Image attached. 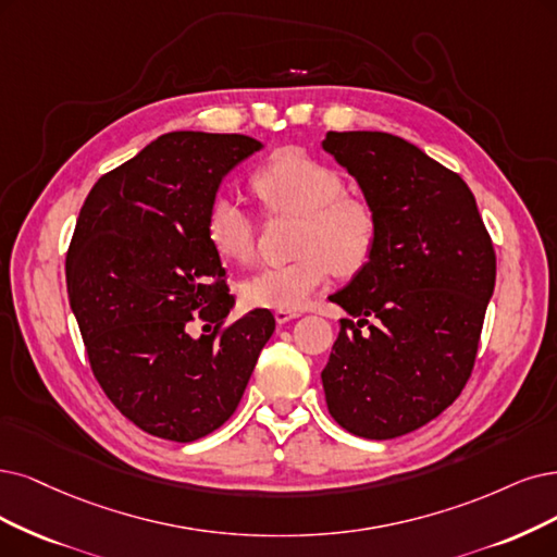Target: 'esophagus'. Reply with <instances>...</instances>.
Instances as JSON below:
<instances>
[{"mask_svg": "<svg viewBox=\"0 0 557 557\" xmlns=\"http://www.w3.org/2000/svg\"><path fill=\"white\" fill-rule=\"evenodd\" d=\"M298 317H300V312H286V310H280V312H275V321H277L280 325L289 323V321H294V319H298Z\"/></svg>", "mask_w": 557, "mask_h": 557, "instance_id": "1", "label": "esophagus"}]
</instances>
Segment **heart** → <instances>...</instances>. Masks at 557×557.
<instances>
[{"label":"heart","mask_w":557,"mask_h":557,"mask_svg":"<svg viewBox=\"0 0 557 557\" xmlns=\"http://www.w3.org/2000/svg\"><path fill=\"white\" fill-rule=\"evenodd\" d=\"M252 188L271 213L296 215L294 252L286 263L261 265L240 284L243 302L296 312L327 280L354 275L372 259L379 218L372 203L344 195V176L300 149H282L255 172ZM206 236L226 261H250L257 220L234 197H218L206 213Z\"/></svg>","instance_id":"heart-1"}]
</instances>
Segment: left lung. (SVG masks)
<instances>
[{
    "instance_id": "1",
    "label": "left lung",
    "mask_w": 557,
    "mask_h": 557,
    "mask_svg": "<svg viewBox=\"0 0 557 557\" xmlns=\"http://www.w3.org/2000/svg\"><path fill=\"white\" fill-rule=\"evenodd\" d=\"M321 147L379 218L372 259L331 296L358 321L342 319L321 372L325 404L360 438H397L461 395L496 286V252L466 181L416 144L331 131Z\"/></svg>"
}]
</instances>
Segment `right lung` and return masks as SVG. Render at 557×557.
I'll return each mask as SVG.
<instances>
[{
	"label": "right lung",
	"instance_id": "right-lung-1",
	"mask_svg": "<svg viewBox=\"0 0 557 557\" xmlns=\"http://www.w3.org/2000/svg\"><path fill=\"white\" fill-rule=\"evenodd\" d=\"M261 149L247 135L168 133L98 178L79 211L71 310L96 381L151 436L193 443L222 426L275 331L268 310L222 327L234 296L206 236L222 178Z\"/></svg>",
	"mask_w": 557,
	"mask_h": 557
}]
</instances>
